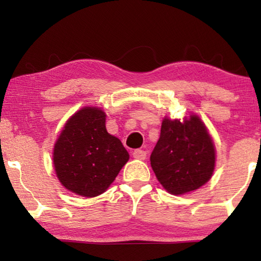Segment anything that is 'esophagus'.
Instances as JSON below:
<instances>
[{"instance_id":"34e87169","label":"esophagus","mask_w":261,"mask_h":261,"mask_svg":"<svg viewBox=\"0 0 261 261\" xmlns=\"http://www.w3.org/2000/svg\"><path fill=\"white\" fill-rule=\"evenodd\" d=\"M146 156H147V153L145 151H142V149H135L133 152V158L135 159H139V160H145Z\"/></svg>"}]
</instances>
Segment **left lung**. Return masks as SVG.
I'll return each mask as SVG.
<instances>
[{"mask_svg": "<svg viewBox=\"0 0 261 261\" xmlns=\"http://www.w3.org/2000/svg\"><path fill=\"white\" fill-rule=\"evenodd\" d=\"M151 166L170 194L183 195L201 188L215 167V147L198 116L180 122L165 119L151 154Z\"/></svg>", "mask_w": 261, "mask_h": 261, "instance_id": "left-lung-1", "label": "left lung"}]
</instances>
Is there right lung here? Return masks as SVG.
I'll return each instance as SVG.
<instances>
[{"label":"right lung","instance_id":"obj_1","mask_svg":"<svg viewBox=\"0 0 261 261\" xmlns=\"http://www.w3.org/2000/svg\"><path fill=\"white\" fill-rule=\"evenodd\" d=\"M128 159L122 142L106 129V114L92 107L70 117L53 151L60 183L85 197L103 194Z\"/></svg>","mask_w":261,"mask_h":261}]
</instances>
